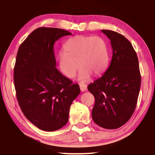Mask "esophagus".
<instances>
[{
  "label": "esophagus",
  "mask_w": 155,
  "mask_h": 155,
  "mask_svg": "<svg viewBox=\"0 0 155 155\" xmlns=\"http://www.w3.org/2000/svg\"><path fill=\"white\" fill-rule=\"evenodd\" d=\"M87 85H85V84H81L80 85V89L81 91H83H83H85L86 90H87Z\"/></svg>",
  "instance_id": "obj_1"
}]
</instances>
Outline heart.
Masks as SVG:
<instances>
[{
  "instance_id": "heart-1",
  "label": "heart",
  "mask_w": 155,
  "mask_h": 155,
  "mask_svg": "<svg viewBox=\"0 0 155 155\" xmlns=\"http://www.w3.org/2000/svg\"><path fill=\"white\" fill-rule=\"evenodd\" d=\"M64 51L58 57L60 70L67 77L72 78L80 65L78 79L81 82L90 80L92 73L96 76L103 74L109 65L108 45L101 37L75 36L65 42Z\"/></svg>"
}]
</instances>
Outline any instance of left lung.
Instances as JSON below:
<instances>
[{"mask_svg":"<svg viewBox=\"0 0 155 155\" xmlns=\"http://www.w3.org/2000/svg\"><path fill=\"white\" fill-rule=\"evenodd\" d=\"M102 32L111 40L113 56L104 74L88 85L95 98L91 117L101 127L116 129L126 124L134 113L141 75L137 54L130 41L115 31Z\"/></svg>","mask_w":155,"mask_h":155,"instance_id":"1","label":"left lung"}]
</instances>
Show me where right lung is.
<instances>
[{"instance_id": "add662e5", "label": "right lung", "mask_w": 155, "mask_h": 155, "mask_svg": "<svg viewBox=\"0 0 155 155\" xmlns=\"http://www.w3.org/2000/svg\"><path fill=\"white\" fill-rule=\"evenodd\" d=\"M69 31L40 27L21 44L14 70L16 97L25 117L37 127L54 131L67 124L79 85L56 68L54 44Z\"/></svg>"}]
</instances>
